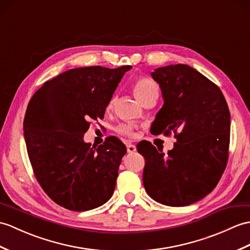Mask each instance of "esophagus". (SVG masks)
I'll return each instance as SVG.
<instances>
[{"label": "esophagus", "instance_id": "esophagus-1", "mask_svg": "<svg viewBox=\"0 0 250 250\" xmlns=\"http://www.w3.org/2000/svg\"><path fill=\"white\" fill-rule=\"evenodd\" d=\"M126 150H127V152L129 153H133V152H135L136 151V147H135V145H133V144H127L126 145Z\"/></svg>", "mask_w": 250, "mask_h": 250}]
</instances>
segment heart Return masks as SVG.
<instances>
[{
  "label": "heart",
  "instance_id": "obj_1",
  "mask_svg": "<svg viewBox=\"0 0 250 250\" xmlns=\"http://www.w3.org/2000/svg\"><path fill=\"white\" fill-rule=\"evenodd\" d=\"M154 89H158V86H156V84L153 82V81L146 78L138 79L135 82L134 86H133V92H134V96L136 97L138 101H141L145 96ZM113 103H114V99H112V100L109 101L108 108L113 106ZM118 132L120 134H124L126 136H134V132H133V129L130 125H120L118 127Z\"/></svg>",
  "mask_w": 250,
  "mask_h": 250
}]
</instances>
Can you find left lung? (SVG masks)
I'll return each mask as SVG.
<instances>
[{
    "instance_id": "left-lung-1",
    "label": "left lung",
    "mask_w": 250,
    "mask_h": 250,
    "mask_svg": "<svg viewBox=\"0 0 250 250\" xmlns=\"http://www.w3.org/2000/svg\"><path fill=\"white\" fill-rule=\"evenodd\" d=\"M164 104L151 125L154 135L175 133L167 154L150 142L137 144L146 163L143 183L156 202L185 207L210 194L227 165L230 112L218 86L183 63L151 72Z\"/></svg>"
}]
</instances>
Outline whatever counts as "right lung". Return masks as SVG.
I'll use <instances>...</instances> for the list:
<instances>
[{
  "label": "right lung",
  "instance_id": "obj_1",
  "mask_svg": "<svg viewBox=\"0 0 250 250\" xmlns=\"http://www.w3.org/2000/svg\"><path fill=\"white\" fill-rule=\"evenodd\" d=\"M131 68L70 69L46 81L28 103L23 130L35 177L46 195L68 210H92L114 193L125 146L111 136L96 148L83 137L89 120L103 119Z\"/></svg>",
  "mask_w": 250,
  "mask_h": 250
}]
</instances>
